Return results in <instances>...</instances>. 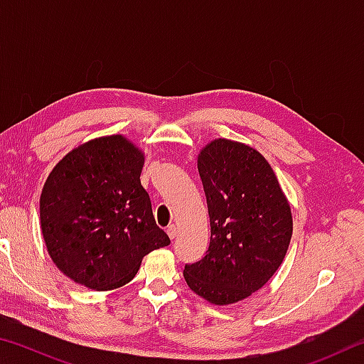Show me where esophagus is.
Returning a JSON list of instances; mask_svg holds the SVG:
<instances>
[{
    "label": "esophagus",
    "mask_w": 364,
    "mask_h": 364,
    "mask_svg": "<svg viewBox=\"0 0 364 364\" xmlns=\"http://www.w3.org/2000/svg\"><path fill=\"white\" fill-rule=\"evenodd\" d=\"M167 234H168L170 239H175L176 237V226L175 225H170L167 228Z\"/></svg>",
    "instance_id": "1"
}]
</instances>
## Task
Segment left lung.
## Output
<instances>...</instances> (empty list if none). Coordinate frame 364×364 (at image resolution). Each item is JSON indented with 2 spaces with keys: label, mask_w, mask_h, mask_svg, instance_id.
<instances>
[{
  "label": "left lung",
  "mask_w": 364,
  "mask_h": 364,
  "mask_svg": "<svg viewBox=\"0 0 364 364\" xmlns=\"http://www.w3.org/2000/svg\"><path fill=\"white\" fill-rule=\"evenodd\" d=\"M210 217V244L183 271L189 289L213 305L247 299L284 260L292 212L278 178L260 152L218 138L197 156Z\"/></svg>",
  "instance_id": "obj_1"
}]
</instances>
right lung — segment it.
I'll use <instances>...</instances> for the list:
<instances>
[{
    "label": "right lung",
    "instance_id": "obj_1",
    "mask_svg": "<svg viewBox=\"0 0 364 364\" xmlns=\"http://www.w3.org/2000/svg\"><path fill=\"white\" fill-rule=\"evenodd\" d=\"M144 152L122 134L80 144L56 164L40 197L41 234L63 273L93 291L125 286L170 239L141 186Z\"/></svg>",
    "mask_w": 364,
    "mask_h": 364
}]
</instances>
